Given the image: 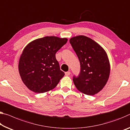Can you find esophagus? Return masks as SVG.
<instances>
[{"label":"esophagus","mask_w":130,"mask_h":130,"mask_svg":"<svg viewBox=\"0 0 130 130\" xmlns=\"http://www.w3.org/2000/svg\"><path fill=\"white\" fill-rule=\"evenodd\" d=\"M70 75H71V72H65L66 76H69Z\"/></svg>","instance_id":"1"}]
</instances>
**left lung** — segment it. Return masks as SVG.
I'll return each mask as SVG.
<instances>
[{
  "label": "left lung",
  "instance_id": "1",
  "mask_svg": "<svg viewBox=\"0 0 130 130\" xmlns=\"http://www.w3.org/2000/svg\"><path fill=\"white\" fill-rule=\"evenodd\" d=\"M69 42L80 64L79 75L73 77L76 88L89 95L98 93L105 86L110 75V63L105 51L85 36L73 37Z\"/></svg>",
  "mask_w": 130,
  "mask_h": 130
}]
</instances>
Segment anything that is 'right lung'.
I'll return each mask as SVG.
<instances>
[{
	"label": "right lung",
	"mask_w": 130,
	"mask_h": 130,
	"mask_svg": "<svg viewBox=\"0 0 130 130\" xmlns=\"http://www.w3.org/2000/svg\"><path fill=\"white\" fill-rule=\"evenodd\" d=\"M67 41V38L46 36L25 47L18 70L22 82L30 90L43 93L56 87L65 73L61 71L55 54Z\"/></svg>",
	"instance_id": "add662e5"
}]
</instances>
